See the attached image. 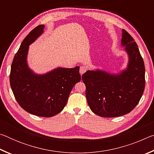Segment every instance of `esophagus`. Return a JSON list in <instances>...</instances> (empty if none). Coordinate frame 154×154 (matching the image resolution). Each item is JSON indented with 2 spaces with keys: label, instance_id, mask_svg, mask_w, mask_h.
I'll list each match as a JSON object with an SVG mask.
<instances>
[{
  "label": "esophagus",
  "instance_id": "34e87169",
  "mask_svg": "<svg viewBox=\"0 0 154 154\" xmlns=\"http://www.w3.org/2000/svg\"><path fill=\"white\" fill-rule=\"evenodd\" d=\"M86 71H87V68L85 67V66H81V67H80L79 72H80V74H81V75H83V73H84L85 72H86Z\"/></svg>",
  "mask_w": 154,
  "mask_h": 154
}]
</instances>
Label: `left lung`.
<instances>
[{"instance_id":"1","label":"left lung","mask_w":154,"mask_h":154,"mask_svg":"<svg viewBox=\"0 0 154 154\" xmlns=\"http://www.w3.org/2000/svg\"><path fill=\"white\" fill-rule=\"evenodd\" d=\"M122 46L128 56L127 68L119 74L96 69L82 75L85 96L93 113L116 118L130 113L139 103L145 89V65L137 43L122 30Z\"/></svg>"}]
</instances>
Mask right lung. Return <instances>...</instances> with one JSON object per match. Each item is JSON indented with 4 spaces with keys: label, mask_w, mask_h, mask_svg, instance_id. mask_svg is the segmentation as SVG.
<instances>
[{
    "label": "right lung",
    "mask_w": 154,
    "mask_h": 154,
    "mask_svg": "<svg viewBox=\"0 0 154 154\" xmlns=\"http://www.w3.org/2000/svg\"><path fill=\"white\" fill-rule=\"evenodd\" d=\"M45 28H34L22 41L14 56L10 85L17 102L26 111L36 116L49 118L63 110L72 88L80 82L79 66L72 69L56 68L43 75L34 72L28 66L29 45Z\"/></svg>",
    "instance_id": "right-lung-1"
}]
</instances>
